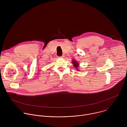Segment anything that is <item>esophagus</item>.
<instances>
[{
	"label": "esophagus",
	"instance_id": "esophagus-1",
	"mask_svg": "<svg viewBox=\"0 0 127 127\" xmlns=\"http://www.w3.org/2000/svg\"><path fill=\"white\" fill-rule=\"evenodd\" d=\"M64 55H62V56H59V57H58V58H64Z\"/></svg>",
	"mask_w": 127,
	"mask_h": 127
}]
</instances>
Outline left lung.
<instances>
[{
    "label": "left lung",
    "instance_id": "1",
    "mask_svg": "<svg viewBox=\"0 0 127 127\" xmlns=\"http://www.w3.org/2000/svg\"><path fill=\"white\" fill-rule=\"evenodd\" d=\"M73 61V62H72V63H73V65H74V66L75 67V68H78V67L79 66H78L79 64L77 63V62H76V61H75V60H74V61Z\"/></svg>",
    "mask_w": 127,
    "mask_h": 127
}]
</instances>
